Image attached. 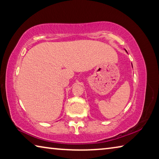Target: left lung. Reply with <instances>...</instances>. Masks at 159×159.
<instances>
[{"mask_svg":"<svg viewBox=\"0 0 159 159\" xmlns=\"http://www.w3.org/2000/svg\"><path fill=\"white\" fill-rule=\"evenodd\" d=\"M125 51H126V50H125ZM126 52H127V51H126ZM132 66H133V64H132Z\"/></svg>","mask_w":159,"mask_h":159,"instance_id":"1","label":"left lung"}]
</instances>
